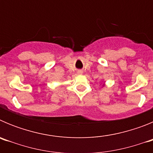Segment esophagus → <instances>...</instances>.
Here are the masks:
<instances>
[{
    "instance_id": "esophagus-1",
    "label": "esophagus",
    "mask_w": 153,
    "mask_h": 153,
    "mask_svg": "<svg viewBox=\"0 0 153 153\" xmlns=\"http://www.w3.org/2000/svg\"><path fill=\"white\" fill-rule=\"evenodd\" d=\"M78 74H83V71H82V70H79V71H78Z\"/></svg>"
}]
</instances>
